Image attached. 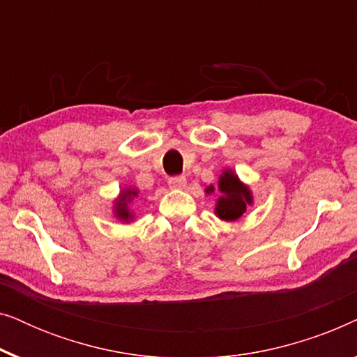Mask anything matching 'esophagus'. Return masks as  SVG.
<instances>
[{
    "label": "esophagus",
    "instance_id": "obj_1",
    "mask_svg": "<svg viewBox=\"0 0 357 357\" xmlns=\"http://www.w3.org/2000/svg\"><path fill=\"white\" fill-rule=\"evenodd\" d=\"M169 187L172 190H182L187 187V178L185 177H170L169 178Z\"/></svg>",
    "mask_w": 357,
    "mask_h": 357
}]
</instances>
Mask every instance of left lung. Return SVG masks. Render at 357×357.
Here are the masks:
<instances>
[{
	"mask_svg": "<svg viewBox=\"0 0 357 357\" xmlns=\"http://www.w3.org/2000/svg\"><path fill=\"white\" fill-rule=\"evenodd\" d=\"M214 185L204 188L208 195L214 193ZM219 198L216 199L214 214L226 222H236L245 214L247 208L253 204V193L247 183H243L232 169H224L218 180Z\"/></svg>",
	"mask_w": 357,
	"mask_h": 357,
	"instance_id": "8db88e82",
	"label": "left lung"
}]
</instances>
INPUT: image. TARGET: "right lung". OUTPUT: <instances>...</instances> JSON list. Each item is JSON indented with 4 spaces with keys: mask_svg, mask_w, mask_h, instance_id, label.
I'll return each mask as SVG.
<instances>
[{
    "mask_svg": "<svg viewBox=\"0 0 357 357\" xmlns=\"http://www.w3.org/2000/svg\"><path fill=\"white\" fill-rule=\"evenodd\" d=\"M139 190L136 187H130L126 185L120 190L119 197L114 199V204H112V214H114L115 219H119L120 222L130 224L135 221V211L131 209V203L138 198Z\"/></svg>",
    "mask_w": 357,
    "mask_h": 357,
    "instance_id": "1",
    "label": "right lung"
}]
</instances>
